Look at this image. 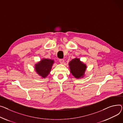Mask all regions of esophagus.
I'll return each instance as SVG.
<instances>
[{"label": "esophagus", "instance_id": "esophagus-1", "mask_svg": "<svg viewBox=\"0 0 123 123\" xmlns=\"http://www.w3.org/2000/svg\"><path fill=\"white\" fill-rule=\"evenodd\" d=\"M59 62L61 64H63L64 62V60L62 59H59Z\"/></svg>", "mask_w": 123, "mask_h": 123}]
</instances>
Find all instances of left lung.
<instances>
[{
  "instance_id": "left-lung-1",
  "label": "left lung",
  "mask_w": 123,
  "mask_h": 123,
  "mask_svg": "<svg viewBox=\"0 0 123 123\" xmlns=\"http://www.w3.org/2000/svg\"><path fill=\"white\" fill-rule=\"evenodd\" d=\"M70 72L77 79L83 78L86 69V65L80 61L79 58L72 59L69 63Z\"/></svg>"
}]
</instances>
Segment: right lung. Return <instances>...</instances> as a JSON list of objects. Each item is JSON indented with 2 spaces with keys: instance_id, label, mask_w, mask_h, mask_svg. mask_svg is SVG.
<instances>
[{
  "instance_id": "obj_1",
  "label": "right lung",
  "mask_w": 123,
  "mask_h": 123,
  "mask_svg": "<svg viewBox=\"0 0 123 123\" xmlns=\"http://www.w3.org/2000/svg\"><path fill=\"white\" fill-rule=\"evenodd\" d=\"M53 63V60L43 58L35 65L36 71L42 78H45L51 71Z\"/></svg>"
}]
</instances>
